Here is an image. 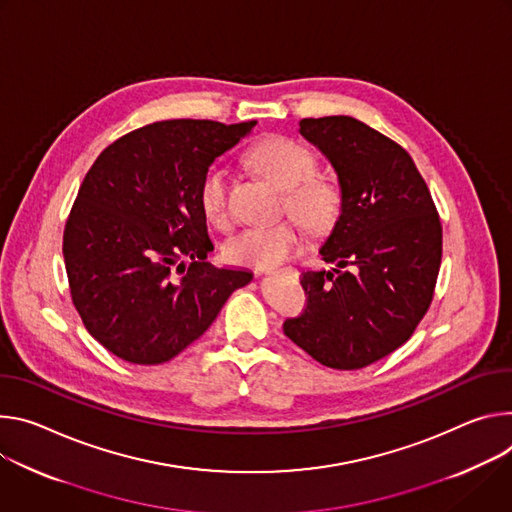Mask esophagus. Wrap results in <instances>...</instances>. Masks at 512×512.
I'll use <instances>...</instances> for the list:
<instances>
[{
  "instance_id": "1",
  "label": "esophagus",
  "mask_w": 512,
  "mask_h": 512,
  "mask_svg": "<svg viewBox=\"0 0 512 512\" xmlns=\"http://www.w3.org/2000/svg\"><path fill=\"white\" fill-rule=\"evenodd\" d=\"M262 272H264L262 268H258V270H256V274H262ZM268 272H270V270H268ZM282 272H287V274H291V276H297V274H299L295 268H285Z\"/></svg>"
}]
</instances>
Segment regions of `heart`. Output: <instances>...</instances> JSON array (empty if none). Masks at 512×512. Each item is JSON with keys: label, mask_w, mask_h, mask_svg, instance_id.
<instances>
[{"label": "heart", "mask_w": 512, "mask_h": 512, "mask_svg": "<svg viewBox=\"0 0 512 512\" xmlns=\"http://www.w3.org/2000/svg\"><path fill=\"white\" fill-rule=\"evenodd\" d=\"M246 158L262 177L287 191L282 211L298 221L289 219L268 227H250L227 238L223 244L227 262L268 268L285 262L301 248L303 230L299 222L315 238H323L333 230L342 215L344 195L337 183L315 175L317 156L307 146L289 136L266 134L248 148ZM197 193L199 205L211 223L219 227L230 225V183L221 164L205 168Z\"/></svg>", "instance_id": "1"}]
</instances>
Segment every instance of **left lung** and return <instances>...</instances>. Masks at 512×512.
Here are the masks:
<instances>
[{
    "instance_id": "8db88e82",
    "label": "left lung",
    "mask_w": 512,
    "mask_h": 512,
    "mask_svg": "<svg viewBox=\"0 0 512 512\" xmlns=\"http://www.w3.org/2000/svg\"><path fill=\"white\" fill-rule=\"evenodd\" d=\"M299 126L333 164L344 207L319 250L335 268L301 274L307 307L282 329L319 364L360 370L401 348L425 317L441 266V221L403 146L350 116Z\"/></svg>"
}]
</instances>
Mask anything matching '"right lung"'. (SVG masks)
<instances>
[{"label": "right lung", "instance_id": "obj_1", "mask_svg": "<svg viewBox=\"0 0 512 512\" xmlns=\"http://www.w3.org/2000/svg\"><path fill=\"white\" fill-rule=\"evenodd\" d=\"M254 126L154 122L109 144L87 170L63 254L73 305L111 354L140 366L173 360L252 280L205 260L213 244L197 191L205 168ZM181 257L192 260L187 269Z\"/></svg>", "mask_w": 512, "mask_h": 512}]
</instances>
